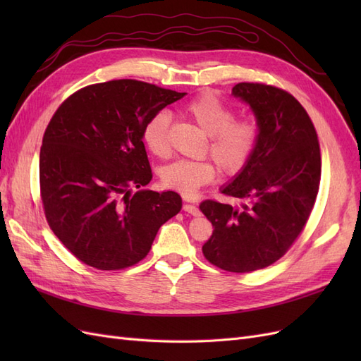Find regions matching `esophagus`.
Segmentation results:
<instances>
[{"label": "esophagus", "instance_id": "esophagus-1", "mask_svg": "<svg viewBox=\"0 0 361 361\" xmlns=\"http://www.w3.org/2000/svg\"><path fill=\"white\" fill-rule=\"evenodd\" d=\"M183 211L187 214H191L194 216H199L200 215V209L195 204H190V203H185L183 204Z\"/></svg>", "mask_w": 361, "mask_h": 361}]
</instances>
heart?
<instances>
[{
  "instance_id": "1",
  "label": "heart",
  "mask_w": 361,
  "mask_h": 361,
  "mask_svg": "<svg viewBox=\"0 0 361 361\" xmlns=\"http://www.w3.org/2000/svg\"><path fill=\"white\" fill-rule=\"evenodd\" d=\"M182 114L209 135L212 158L224 174L241 171L253 157L260 138V126L255 118H235V110L212 93H203L182 108ZM170 116L158 111L143 128V141L152 155L166 158L170 154ZM216 176V166L211 159H178L161 170V182L166 188L192 195Z\"/></svg>"
}]
</instances>
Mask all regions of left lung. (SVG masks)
<instances>
[{"mask_svg": "<svg viewBox=\"0 0 361 361\" xmlns=\"http://www.w3.org/2000/svg\"><path fill=\"white\" fill-rule=\"evenodd\" d=\"M232 94L247 102L260 126L253 157L221 190L241 204L204 200L212 223L204 257L228 272H251L277 262L304 231L321 182V149L304 106L274 85L239 82Z\"/></svg>", "mask_w": 361, "mask_h": 361, "instance_id": "left-lung-1", "label": "left lung"}]
</instances>
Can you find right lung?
<instances>
[{"instance_id": "add662e5", "label": "right lung", "mask_w": 361, "mask_h": 361, "mask_svg": "<svg viewBox=\"0 0 361 361\" xmlns=\"http://www.w3.org/2000/svg\"><path fill=\"white\" fill-rule=\"evenodd\" d=\"M185 94L114 80L75 92L54 113L40 149V197L51 231L82 264L102 271L138 264L180 211L178 192L141 190L152 180L141 134Z\"/></svg>"}]
</instances>
